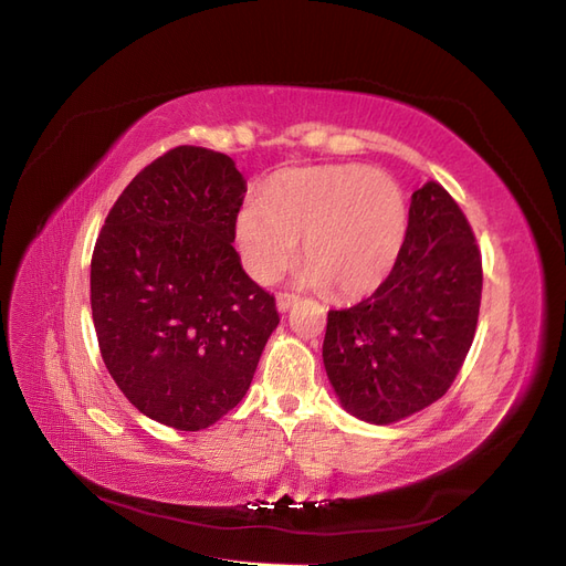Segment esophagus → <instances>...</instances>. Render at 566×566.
Instances as JSON below:
<instances>
[{
  "instance_id": "1",
  "label": "esophagus",
  "mask_w": 566,
  "mask_h": 566,
  "mask_svg": "<svg viewBox=\"0 0 566 566\" xmlns=\"http://www.w3.org/2000/svg\"><path fill=\"white\" fill-rule=\"evenodd\" d=\"M296 301H298V294H294V291H280V296H277L280 313H286V310L294 305Z\"/></svg>"
}]
</instances>
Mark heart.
I'll list each match as a JSON object with an SVG mask.
<instances>
[{
  "label": "heart",
  "mask_w": 566,
  "mask_h": 566,
  "mask_svg": "<svg viewBox=\"0 0 566 566\" xmlns=\"http://www.w3.org/2000/svg\"><path fill=\"white\" fill-rule=\"evenodd\" d=\"M409 207L397 180L367 167H313L277 174L263 199L237 213L244 268L261 282L296 261L305 237L307 277L357 298L390 277L407 242Z\"/></svg>",
  "instance_id": "obj_1"
}]
</instances>
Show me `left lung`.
<instances>
[{
  "label": "left lung",
  "instance_id": "8db88e82",
  "mask_svg": "<svg viewBox=\"0 0 566 566\" xmlns=\"http://www.w3.org/2000/svg\"><path fill=\"white\" fill-rule=\"evenodd\" d=\"M482 253L455 199L428 180L411 195L407 242L390 277L329 310L322 357L340 405L388 426L437 402L475 338Z\"/></svg>",
  "mask_w": 566,
  "mask_h": 566
}]
</instances>
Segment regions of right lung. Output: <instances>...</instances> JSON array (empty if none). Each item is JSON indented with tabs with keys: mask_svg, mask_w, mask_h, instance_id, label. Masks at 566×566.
<instances>
[{
	"mask_svg": "<svg viewBox=\"0 0 566 566\" xmlns=\"http://www.w3.org/2000/svg\"><path fill=\"white\" fill-rule=\"evenodd\" d=\"M244 192L228 155L178 145L124 188L91 256L105 367L140 413L176 430L242 402L280 324L232 247Z\"/></svg>",
	"mask_w": 566,
	"mask_h": 566,
	"instance_id": "1",
	"label": "right lung"
}]
</instances>
